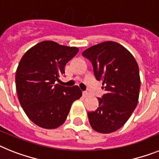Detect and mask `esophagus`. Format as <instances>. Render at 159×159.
<instances>
[{"instance_id":"obj_1","label":"esophagus","mask_w":159,"mask_h":159,"mask_svg":"<svg viewBox=\"0 0 159 159\" xmlns=\"http://www.w3.org/2000/svg\"><path fill=\"white\" fill-rule=\"evenodd\" d=\"M83 96L84 97V98H86V97H88L89 96V93L87 92H83Z\"/></svg>"}]
</instances>
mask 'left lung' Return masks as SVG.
Instances as JSON below:
<instances>
[{
	"mask_svg": "<svg viewBox=\"0 0 159 159\" xmlns=\"http://www.w3.org/2000/svg\"><path fill=\"white\" fill-rule=\"evenodd\" d=\"M82 55L92 62L95 79L102 81L105 91L98 98L99 107L88 113L90 124L102 134L116 131L138 104L141 82L137 62L127 49L114 41L92 46Z\"/></svg>",
	"mask_w": 159,
	"mask_h": 159,
	"instance_id": "1",
	"label": "left lung"
}]
</instances>
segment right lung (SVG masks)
<instances>
[{
	"mask_svg": "<svg viewBox=\"0 0 159 159\" xmlns=\"http://www.w3.org/2000/svg\"><path fill=\"white\" fill-rule=\"evenodd\" d=\"M78 52L76 47L45 40L29 49L20 61L16 72L19 102L31 121L42 128L61 126L72 102L82 95L78 86L56 84L65 73L66 64Z\"/></svg>",
	"mask_w": 159,
	"mask_h": 159,
	"instance_id": "obj_1",
	"label": "right lung"
}]
</instances>
